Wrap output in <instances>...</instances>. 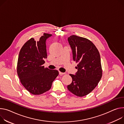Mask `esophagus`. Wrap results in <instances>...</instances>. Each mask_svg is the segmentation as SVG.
<instances>
[{"mask_svg": "<svg viewBox=\"0 0 124 124\" xmlns=\"http://www.w3.org/2000/svg\"><path fill=\"white\" fill-rule=\"evenodd\" d=\"M59 75H64L65 73H62V72H61L59 71Z\"/></svg>", "mask_w": 124, "mask_h": 124, "instance_id": "esophagus-1", "label": "esophagus"}]
</instances>
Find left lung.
<instances>
[{
  "mask_svg": "<svg viewBox=\"0 0 124 124\" xmlns=\"http://www.w3.org/2000/svg\"><path fill=\"white\" fill-rule=\"evenodd\" d=\"M68 40L73 59L78 64L76 74H70L72 82L67 88L74 94L84 96L93 91L102 77L100 54L94 44L87 39L72 35Z\"/></svg>",
  "mask_w": 124,
  "mask_h": 124,
  "instance_id": "8db88e82",
  "label": "left lung"
}]
</instances>
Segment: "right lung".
<instances>
[{
    "instance_id": "add662e5",
    "label": "right lung",
    "mask_w": 124,
    "mask_h": 124,
    "mask_svg": "<svg viewBox=\"0 0 124 124\" xmlns=\"http://www.w3.org/2000/svg\"><path fill=\"white\" fill-rule=\"evenodd\" d=\"M51 34L44 33L39 41L31 38L21 48L17 63V74L21 83L31 93L39 95L51 88L52 82L59 75L56 70L45 68L47 58L46 42Z\"/></svg>"
}]
</instances>
